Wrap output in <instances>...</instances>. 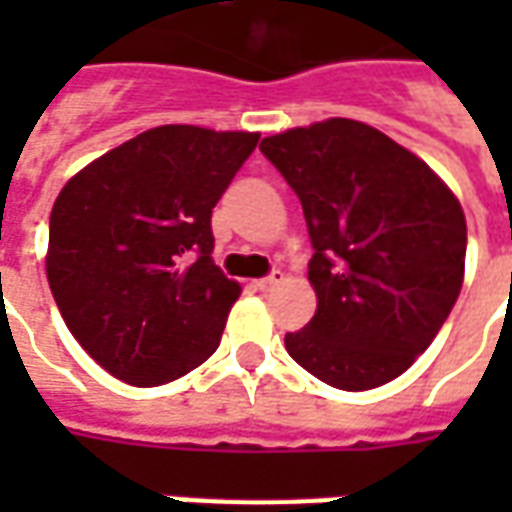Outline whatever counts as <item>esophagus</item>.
Segmentation results:
<instances>
[{"label":"esophagus","mask_w":512,"mask_h":512,"mask_svg":"<svg viewBox=\"0 0 512 512\" xmlns=\"http://www.w3.org/2000/svg\"><path fill=\"white\" fill-rule=\"evenodd\" d=\"M282 279H285V274H282V271H271L268 277L257 279V288H260V290H274L279 282H282Z\"/></svg>","instance_id":"34e87169"}]
</instances>
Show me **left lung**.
Listing matches in <instances>:
<instances>
[{"mask_svg":"<svg viewBox=\"0 0 512 512\" xmlns=\"http://www.w3.org/2000/svg\"><path fill=\"white\" fill-rule=\"evenodd\" d=\"M307 219L318 310L285 334L323 384L392 381L439 334L463 285L466 219L439 175L359 120L332 117L260 142Z\"/></svg>","mask_w":512,"mask_h":512,"instance_id":"obj_1","label":"left lung"}]
</instances>
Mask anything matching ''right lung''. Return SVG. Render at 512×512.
<instances>
[{
    "label": "right lung",
    "instance_id": "right-lung-1",
    "mask_svg": "<svg viewBox=\"0 0 512 512\" xmlns=\"http://www.w3.org/2000/svg\"><path fill=\"white\" fill-rule=\"evenodd\" d=\"M260 134L158 126L73 175L51 208V293L71 334L134 386L219 348L238 282L213 263L211 213Z\"/></svg>",
    "mask_w": 512,
    "mask_h": 512
}]
</instances>
